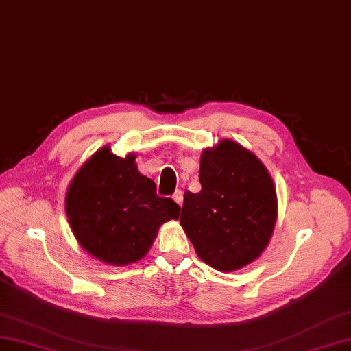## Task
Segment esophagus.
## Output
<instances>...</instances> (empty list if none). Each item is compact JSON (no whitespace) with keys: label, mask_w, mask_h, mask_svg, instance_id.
Wrapping results in <instances>:
<instances>
[{"label":"esophagus","mask_w":351,"mask_h":351,"mask_svg":"<svg viewBox=\"0 0 351 351\" xmlns=\"http://www.w3.org/2000/svg\"><path fill=\"white\" fill-rule=\"evenodd\" d=\"M173 199H175V202H176L179 206H182V202H184V193L181 191V189H178V191H175V194H173Z\"/></svg>","instance_id":"34e87169"}]
</instances>
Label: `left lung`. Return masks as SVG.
<instances>
[{"mask_svg":"<svg viewBox=\"0 0 351 351\" xmlns=\"http://www.w3.org/2000/svg\"><path fill=\"white\" fill-rule=\"evenodd\" d=\"M199 193H185L181 225L198 257L222 272L263 253L276 222V191L263 163L223 139L199 163Z\"/></svg>","mask_w":351,"mask_h":351,"instance_id":"obj_1","label":"left lung"}]
</instances>
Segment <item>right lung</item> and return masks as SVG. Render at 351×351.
<instances>
[{
    "mask_svg": "<svg viewBox=\"0 0 351 351\" xmlns=\"http://www.w3.org/2000/svg\"><path fill=\"white\" fill-rule=\"evenodd\" d=\"M181 207L157 195L153 179L139 173L135 156H114L108 147L79 169L66 195V213L79 244L112 265L143 258L158 226L178 219Z\"/></svg>",
    "mask_w": 351,
    "mask_h": 351,
    "instance_id": "right-lung-1",
    "label": "right lung"
}]
</instances>
